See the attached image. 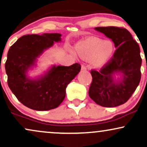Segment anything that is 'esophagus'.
Returning a JSON list of instances; mask_svg holds the SVG:
<instances>
[{
	"mask_svg": "<svg viewBox=\"0 0 147 147\" xmlns=\"http://www.w3.org/2000/svg\"><path fill=\"white\" fill-rule=\"evenodd\" d=\"M87 69V67L86 66H85V65H82V66H81V70H86Z\"/></svg>",
	"mask_w": 147,
	"mask_h": 147,
	"instance_id": "esophagus-1",
	"label": "esophagus"
}]
</instances>
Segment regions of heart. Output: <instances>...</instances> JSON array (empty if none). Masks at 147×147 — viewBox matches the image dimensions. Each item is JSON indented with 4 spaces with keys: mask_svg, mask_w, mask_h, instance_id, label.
Instances as JSON below:
<instances>
[{
    "mask_svg": "<svg viewBox=\"0 0 147 147\" xmlns=\"http://www.w3.org/2000/svg\"><path fill=\"white\" fill-rule=\"evenodd\" d=\"M115 51L114 44L111 40L98 38H89L76 45V53L84 60H90L92 64L100 67L107 63Z\"/></svg>",
    "mask_w": 147,
    "mask_h": 147,
    "instance_id": "heart-1",
    "label": "heart"
}]
</instances>
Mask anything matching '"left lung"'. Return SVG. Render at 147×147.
Listing matches in <instances>:
<instances>
[{
	"label": "left lung",
	"mask_w": 147,
	"mask_h": 147,
	"mask_svg": "<svg viewBox=\"0 0 147 147\" xmlns=\"http://www.w3.org/2000/svg\"><path fill=\"white\" fill-rule=\"evenodd\" d=\"M95 29L111 38L117 49L99 71L91 70L92 81L89 96L102 107H117L129 99L140 83L142 64L140 47L125 28L108 26ZM115 72L123 74L119 82L113 80Z\"/></svg>",
	"instance_id": "8db88e82"
}]
</instances>
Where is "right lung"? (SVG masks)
<instances>
[{
  "label": "right lung",
  "mask_w": 147,
  "mask_h": 147,
  "mask_svg": "<svg viewBox=\"0 0 147 147\" xmlns=\"http://www.w3.org/2000/svg\"><path fill=\"white\" fill-rule=\"evenodd\" d=\"M60 36L58 33L24 35L9 49L5 62L7 83L20 102L33 110L48 111L58 107L66 96L68 83L81 70V65L75 63L70 66H53L36 80L26 75L36 57L54 41H60Z\"/></svg>",
  "instance_id": "right-lung-1"
}]
</instances>
